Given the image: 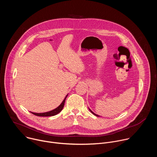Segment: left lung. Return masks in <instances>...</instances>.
I'll use <instances>...</instances> for the list:
<instances>
[{
	"label": "left lung",
	"instance_id": "left-lung-1",
	"mask_svg": "<svg viewBox=\"0 0 157 157\" xmlns=\"http://www.w3.org/2000/svg\"><path fill=\"white\" fill-rule=\"evenodd\" d=\"M89 110H90V111H91V113H93V114H94V115H95V116H98V115H96V114H94V113H93V111H92V110H90V109H89Z\"/></svg>",
	"mask_w": 157,
	"mask_h": 157
}]
</instances>
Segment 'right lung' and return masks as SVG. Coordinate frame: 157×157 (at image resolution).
<instances>
[{
	"instance_id": "1",
	"label": "right lung",
	"mask_w": 157,
	"mask_h": 157,
	"mask_svg": "<svg viewBox=\"0 0 157 157\" xmlns=\"http://www.w3.org/2000/svg\"><path fill=\"white\" fill-rule=\"evenodd\" d=\"M68 96V95H67L66 96V98H64V99L62 103L56 109L51 110V111H49V112H47V113H32V112H30V113L36 116H40V117H48V116H55L56 114H58L59 113H60V112L62 110L63 107H64V102H65V100H66V97Z\"/></svg>"
}]
</instances>
